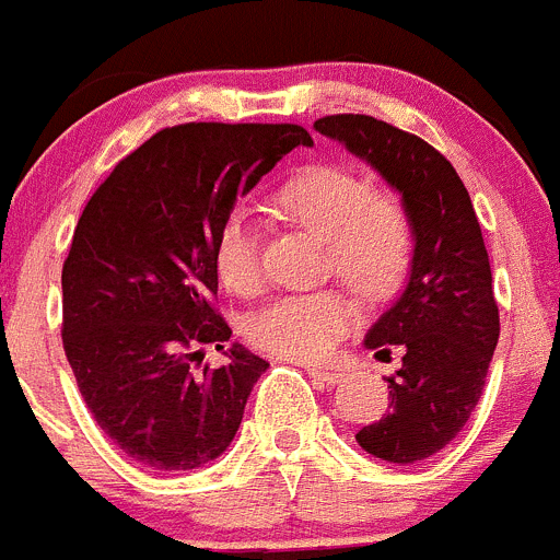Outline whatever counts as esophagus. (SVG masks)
Masks as SVG:
<instances>
[{"label":"esophagus","instance_id":"34e87169","mask_svg":"<svg viewBox=\"0 0 560 560\" xmlns=\"http://www.w3.org/2000/svg\"><path fill=\"white\" fill-rule=\"evenodd\" d=\"M306 373H310L320 386H337L339 381L345 378V373H339V370H328V368H306Z\"/></svg>","mask_w":560,"mask_h":560}]
</instances>
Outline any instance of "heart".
<instances>
[{
	"instance_id": "1",
	"label": "heart",
	"mask_w": 560,
	"mask_h": 560,
	"mask_svg": "<svg viewBox=\"0 0 560 560\" xmlns=\"http://www.w3.org/2000/svg\"><path fill=\"white\" fill-rule=\"evenodd\" d=\"M276 207L287 221L326 240L328 268L353 290L368 298L398 290L415 248L409 212L398 196L368 190L353 171L312 165L281 187ZM212 259L226 290L254 295L262 287L259 237L245 212L237 209L221 223ZM353 317L357 306L337 287L290 292L250 315L248 339L273 357L320 362L351 328Z\"/></svg>"
}]
</instances>
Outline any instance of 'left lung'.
Instances as JSON below:
<instances>
[{
  "mask_svg": "<svg viewBox=\"0 0 560 560\" xmlns=\"http://www.w3.org/2000/svg\"><path fill=\"white\" fill-rule=\"evenodd\" d=\"M315 129L364 160L400 192L415 250L398 301L370 326L364 348L404 364L389 384V411L357 433L370 456L417 464L467 425L498 348L500 317L480 223L456 168L433 145L373 115H326Z\"/></svg>",
  "mask_w": 560,
  "mask_h": 560,
  "instance_id": "obj_1",
  "label": "left lung"
}]
</instances>
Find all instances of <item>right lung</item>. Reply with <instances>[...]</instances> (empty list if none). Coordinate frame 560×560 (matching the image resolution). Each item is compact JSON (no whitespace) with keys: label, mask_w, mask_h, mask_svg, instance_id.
I'll list each match as a JSON object with an SVG mask.
<instances>
[{"label":"right lung","mask_w":560,"mask_h":560,"mask_svg":"<svg viewBox=\"0 0 560 560\" xmlns=\"http://www.w3.org/2000/svg\"><path fill=\"white\" fill-rule=\"evenodd\" d=\"M295 145H312L295 124L162 129L115 165L77 223L62 265V348L93 420L143 467L215 462L268 370L240 342L215 371L196 374L189 362L232 337L209 304L218 229Z\"/></svg>","instance_id":"add662e5"}]
</instances>
